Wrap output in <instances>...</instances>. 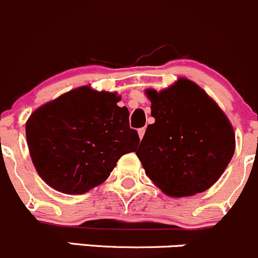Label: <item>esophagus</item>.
I'll return each mask as SVG.
<instances>
[{
	"mask_svg": "<svg viewBox=\"0 0 258 258\" xmlns=\"http://www.w3.org/2000/svg\"><path fill=\"white\" fill-rule=\"evenodd\" d=\"M145 128H140L139 130H138V134H139V138L140 139H143V137H144V134H145Z\"/></svg>",
	"mask_w": 258,
	"mask_h": 258,
	"instance_id": "esophagus-1",
	"label": "esophagus"
}]
</instances>
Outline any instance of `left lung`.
<instances>
[{"label": "left lung", "mask_w": 258, "mask_h": 258, "mask_svg": "<svg viewBox=\"0 0 258 258\" xmlns=\"http://www.w3.org/2000/svg\"><path fill=\"white\" fill-rule=\"evenodd\" d=\"M151 116L137 155L149 179L165 195L185 198L210 188L235 153L232 124L201 87L187 78L145 90Z\"/></svg>", "instance_id": "1"}]
</instances>
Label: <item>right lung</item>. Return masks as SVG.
<instances>
[{
    "label": "right lung",
    "instance_id": "add662e5",
    "mask_svg": "<svg viewBox=\"0 0 258 258\" xmlns=\"http://www.w3.org/2000/svg\"><path fill=\"white\" fill-rule=\"evenodd\" d=\"M115 92L78 87L37 108L26 121L34 168L47 185L82 195L103 184L139 144L129 110Z\"/></svg>",
    "mask_w": 258,
    "mask_h": 258
}]
</instances>
